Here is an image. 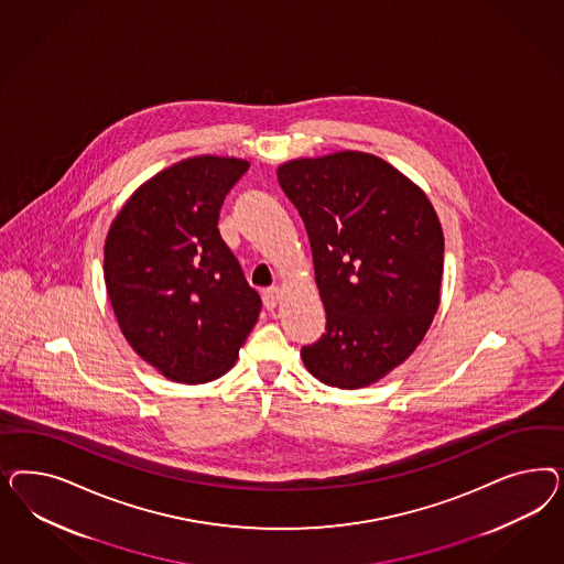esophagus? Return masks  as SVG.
<instances>
[{
	"label": "esophagus",
	"mask_w": 564,
	"mask_h": 564,
	"mask_svg": "<svg viewBox=\"0 0 564 564\" xmlns=\"http://www.w3.org/2000/svg\"><path fill=\"white\" fill-rule=\"evenodd\" d=\"M279 297H281V290L279 288H271V290L264 291L262 300H264V307L267 310H274L279 304Z\"/></svg>",
	"instance_id": "34e87169"
}]
</instances>
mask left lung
Returning a JSON list of instances; mask_svg holds the SVG:
<instances>
[{"mask_svg": "<svg viewBox=\"0 0 564 564\" xmlns=\"http://www.w3.org/2000/svg\"><path fill=\"white\" fill-rule=\"evenodd\" d=\"M276 177L306 225L326 312L302 359L328 387H368L410 358L438 310L443 227L426 194L375 154L297 159Z\"/></svg>", "mask_w": 564, "mask_h": 564, "instance_id": "left-lung-1", "label": "left lung"}]
</instances>
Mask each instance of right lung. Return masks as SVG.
I'll list each match as a JSON object with an SVG mask.
<instances>
[{"label": "right lung", "instance_id": "1", "mask_svg": "<svg viewBox=\"0 0 564 564\" xmlns=\"http://www.w3.org/2000/svg\"><path fill=\"white\" fill-rule=\"evenodd\" d=\"M250 163L194 156L156 173L105 241V285L121 333L175 382L225 375L254 328L260 295L219 234L223 200Z\"/></svg>", "mask_w": 564, "mask_h": 564}]
</instances>
